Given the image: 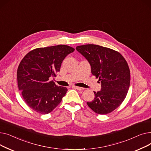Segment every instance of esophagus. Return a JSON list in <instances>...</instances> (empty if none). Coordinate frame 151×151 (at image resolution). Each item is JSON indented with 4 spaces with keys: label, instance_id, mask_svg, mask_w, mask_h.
<instances>
[{
    "label": "esophagus",
    "instance_id": "esophagus-1",
    "mask_svg": "<svg viewBox=\"0 0 151 151\" xmlns=\"http://www.w3.org/2000/svg\"><path fill=\"white\" fill-rule=\"evenodd\" d=\"M73 88L78 90V91H83L84 90V88H80V87H77V86H73Z\"/></svg>",
    "mask_w": 151,
    "mask_h": 151
}]
</instances>
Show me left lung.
I'll return each instance as SVG.
<instances>
[{
	"label": "left lung",
	"instance_id": "8db88e82",
	"mask_svg": "<svg viewBox=\"0 0 151 151\" xmlns=\"http://www.w3.org/2000/svg\"><path fill=\"white\" fill-rule=\"evenodd\" d=\"M76 49L88 60L91 73L101 83V90L93 92L94 99L87 104L99 114L112 112L122 104L129 89L130 73L127 62L119 52L99 45H84Z\"/></svg>",
	"mask_w": 151,
	"mask_h": 151
}]
</instances>
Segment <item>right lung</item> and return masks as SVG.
Returning <instances> with one entry per match:
<instances>
[{"instance_id":"right-lung-1","label":"right lung","mask_w":151,"mask_h":151,"mask_svg":"<svg viewBox=\"0 0 151 151\" xmlns=\"http://www.w3.org/2000/svg\"><path fill=\"white\" fill-rule=\"evenodd\" d=\"M74 51L70 46L59 45L35 49L24 57L18 68V85L29 107L46 114L60 104L67 89L58 86L50 78L55 76L63 59Z\"/></svg>"}]
</instances>
